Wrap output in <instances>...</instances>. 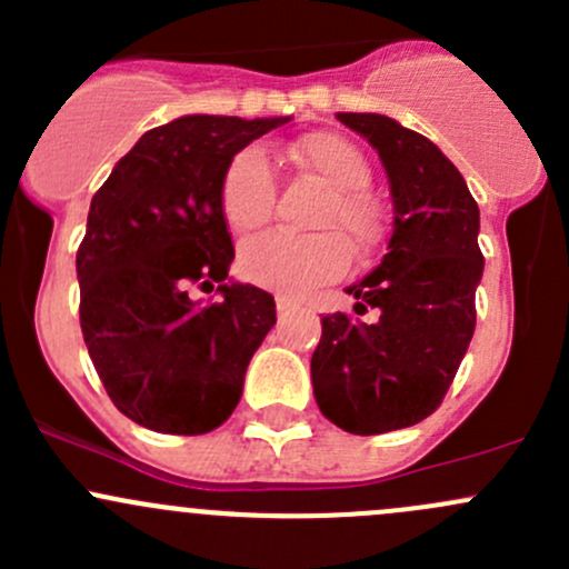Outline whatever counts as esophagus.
Instances as JSON below:
<instances>
[{
  "label": "esophagus",
  "instance_id": "34e87169",
  "mask_svg": "<svg viewBox=\"0 0 569 569\" xmlns=\"http://www.w3.org/2000/svg\"><path fill=\"white\" fill-rule=\"evenodd\" d=\"M274 308H278V313L283 317V313H289L291 308H295V302H291L289 297H274Z\"/></svg>",
  "mask_w": 569,
  "mask_h": 569
}]
</instances>
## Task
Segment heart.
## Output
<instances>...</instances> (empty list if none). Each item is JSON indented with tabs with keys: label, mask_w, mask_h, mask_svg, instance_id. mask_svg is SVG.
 I'll use <instances>...</instances> for the list:
<instances>
[{
	"label": "heart",
	"mask_w": 569,
	"mask_h": 569,
	"mask_svg": "<svg viewBox=\"0 0 569 569\" xmlns=\"http://www.w3.org/2000/svg\"><path fill=\"white\" fill-rule=\"evenodd\" d=\"M297 168L327 189L313 214V237L263 233L239 250V274L283 297H302L349 267V250L371 256L386 239V214L369 192L371 168L347 137L313 131L289 148ZM220 209L233 233L263 228L274 209V176L261 148H244L220 181Z\"/></svg>",
	"instance_id": "heart-1"
}]
</instances>
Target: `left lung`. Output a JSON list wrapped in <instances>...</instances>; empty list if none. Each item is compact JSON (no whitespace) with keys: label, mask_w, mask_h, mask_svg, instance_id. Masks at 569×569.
<instances>
[{"label":"left lung","mask_w":569,"mask_h":569,"mask_svg":"<svg viewBox=\"0 0 569 569\" xmlns=\"http://www.w3.org/2000/svg\"><path fill=\"white\" fill-rule=\"evenodd\" d=\"M371 142L393 194V233L380 267L349 286L355 313L321 319L311 358L321 416L352 435H382L432 416L476 327L485 269L479 206L435 142L375 112H338ZM376 319L363 322V312Z\"/></svg>","instance_id":"8db88e82"}]
</instances>
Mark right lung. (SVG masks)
Listing matches in <instances>:
<instances>
[{
  "label": "right lung",
  "mask_w": 569,
  "mask_h": 569,
  "mask_svg": "<svg viewBox=\"0 0 569 569\" xmlns=\"http://www.w3.org/2000/svg\"><path fill=\"white\" fill-rule=\"evenodd\" d=\"M289 118L187 114L137 140L90 200L77 250L79 321L112 405L140 427L206 435L239 405L274 300L228 283L220 209L231 159ZM221 300L200 303L194 288Z\"/></svg>",
  "instance_id": "add662e5"
}]
</instances>
